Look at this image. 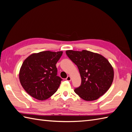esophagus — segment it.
Here are the masks:
<instances>
[{"label":"esophagus","instance_id":"esophagus-1","mask_svg":"<svg viewBox=\"0 0 132 132\" xmlns=\"http://www.w3.org/2000/svg\"><path fill=\"white\" fill-rule=\"evenodd\" d=\"M65 79L67 80V81H71V77H70V76H68V77H67Z\"/></svg>","mask_w":132,"mask_h":132}]
</instances>
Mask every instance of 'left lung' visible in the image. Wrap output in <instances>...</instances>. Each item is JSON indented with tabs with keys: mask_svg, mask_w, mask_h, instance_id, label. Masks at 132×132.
I'll list each match as a JSON object with an SVG mask.
<instances>
[{
	"mask_svg": "<svg viewBox=\"0 0 132 132\" xmlns=\"http://www.w3.org/2000/svg\"><path fill=\"white\" fill-rule=\"evenodd\" d=\"M67 56L78 67L81 85L75 89L80 97L94 101L105 94L114 79V69L108 59L100 54L83 50H67Z\"/></svg>",
	"mask_w": 132,
	"mask_h": 132,
	"instance_id": "8db88e82",
	"label": "left lung"
}]
</instances>
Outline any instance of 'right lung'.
<instances>
[{"instance_id": "right-lung-1", "label": "right lung", "mask_w": 132, "mask_h": 132, "mask_svg": "<svg viewBox=\"0 0 132 132\" xmlns=\"http://www.w3.org/2000/svg\"><path fill=\"white\" fill-rule=\"evenodd\" d=\"M62 54L63 51H41L24 60L19 78L27 94L38 100H45L55 94L62 80L57 76L56 67Z\"/></svg>"}]
</instances>
